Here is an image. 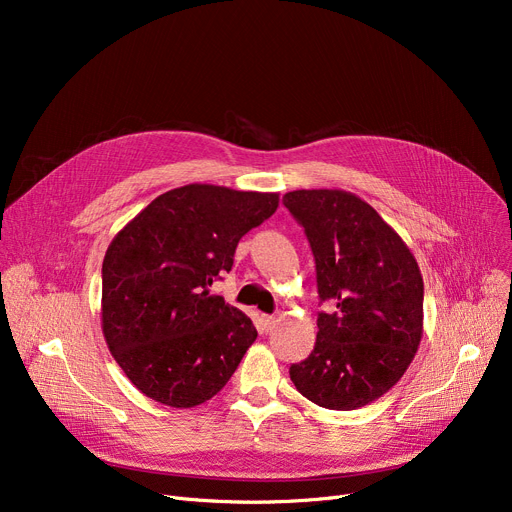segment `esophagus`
<instances>
[{
  "mask_svg": "<svg viewBox=\"0 0 512 512\" xmlns=\"http://www.w3.org/2000/svg\"><path fill=\"white\" fill-rule=\"evenodd\" d=\"M276 324L274 315H261V332H270Z\"/></svg>",
  "mask_w": 512,
  "mask_h": 512,
  "instance_id": "esophagus-1",
  "label": "esophagus"
}]
</instances>
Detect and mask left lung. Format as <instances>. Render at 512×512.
I'll return each instance as SVG.
<instances>
[{
  "label": "left lung",
  "mask_w": 512,
  "mask_h": 512,
  "mask_svg": "<svg viewBox=\"0 0 512 512\" xmlns=\"http://www.w3.org/2000/svg\"><path fill=\"white\" fill-rule=\"evenodd\" d=\"M307 234L317 292L311 355L290 380L315 405L355 411L384 396L409 369L423 336V278L394 228L353 193L313 188L284 195Z\"/></svg>",
  "instance_id": "8db88e82"
}]
</instances>
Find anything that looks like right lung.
<instances>
[{
  "mask_svg": "<svg viewBox=\"0 0 512 512\" xmlns=\"http://www.w3.org/2000/svg\"><path fill=\"white\" fill-rule=\"evenodd\" d=\"M278 201V193L186 184L114 236L101 267V330L145 396L191 409L228 384L257 330L209 286L232 270L238 240Z\"/></svg>",
  "mask_w": 512,
  "mask_h": 512,
  "instance_id": "right-lung-1",
  "label": "right lung"
}]
</instances>
